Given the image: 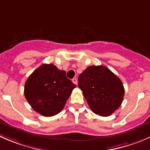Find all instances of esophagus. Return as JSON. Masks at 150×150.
<instances>
[{"instance_id":"34e87169","label":"esophagus","mask_w":150,"mask_h":150,"mask_svg":"<svg viewBox=\"0 0 150 150\" xmlns=\"http://www.w3.org/2000/svg\"><path fill=\"white\" fill-rule=\"evenodd\" d=\"M72 82H73V83H75V85L78 84V81H77L76 78H73V79H72Z\"/></svg>"}]
</instances>
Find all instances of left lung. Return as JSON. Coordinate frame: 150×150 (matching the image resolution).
Returning <instances> with one entry per match:
<instances>
[{
	"label": "left lung",
	"instance_id": "obj_1",
	"mask_svg": "<svg viewBox=\"0 0 150 150\" xmlns=\"http://www.w3.org/2000/svg\"><path fill=\"white\" fill-rule=\"evenodd\" d=\"M78 86L91 110L100 116L111 115L123 101L122 82L105 66L88 67L78 77Z\"/></svg>",
	"mask_w": 150,
	"mask_h": 150
}]
</instances>
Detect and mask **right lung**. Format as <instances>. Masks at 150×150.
<instances>
[{"label":"right lung","mask_w":150,"mask_h":150,"mask_svg":"<svg viewBox=\"0 0 150 150\" xmlns=\"http://www.w3.org/2000/svg\"><path fill=\"white\" fill-rule=\"evenodd\" d=\"M75 87L67 78L65 71L53 64H44L28 77L24 94L35 111L45 117H53L62 111Z\"/></svg>","instance_id":"1"}]
</instances>
